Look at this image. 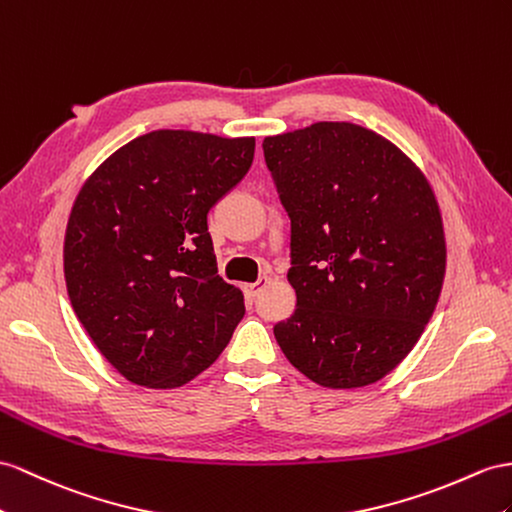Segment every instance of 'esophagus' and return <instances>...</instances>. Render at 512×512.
<instances>
[{"instance_id":"obj_1","label":"esophagus","mask_w":512,"mask_h":512,"mask_svg":"<svg viewBox=\"0 0 512 512\" xmlns=\"http://www.w3.org/2000/svg\"><path fill=\"white\" fill-rule=\"evenodd\" d=\"M270 283V279L268 277H261L259 281H255V283H246L244 285V292L248 294V296H257L261 290H264V287Z\"/></svg>"}]
</instances>
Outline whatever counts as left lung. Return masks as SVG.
I'll return each mask as SVG.
<instances>
[{"mask_svg": "<svg viewBox=\"0 0 512 512\" xmlns=\"http://www.w3.org/2000/svg\"><path fill=\"white\" fill-rule=\"evenodd\" d=\"M264 157L292 220L296 309L274 324L283 355L322 387L381 381L413 350L441 294L435 192L396 144L352 123L268 136Z\"/></svg>", "mask_w": 512, "mask_h": 512, "instance_id": "obj_1", "label": "left lung"}]
</instances>
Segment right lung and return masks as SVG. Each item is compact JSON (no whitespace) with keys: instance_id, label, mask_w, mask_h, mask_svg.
Here are the masks:
<instances>
[{"instance_id":"add662e5","label":"right lung","mask_w":512,"mask_h":512,"mask_svg":"<svg viewBox=\"0 0 512 512\" xmlns=\"http://www.w3.org/2000/svg\"><path fill=\"white\" fill-rule=\"evenodd\" d=\"M255 138L157 129L86 179L64 235L75 316L127 381L175 389L212 365L244 318L218 277L207 214L253 164Z\"/></svg>"}]
</instances>
